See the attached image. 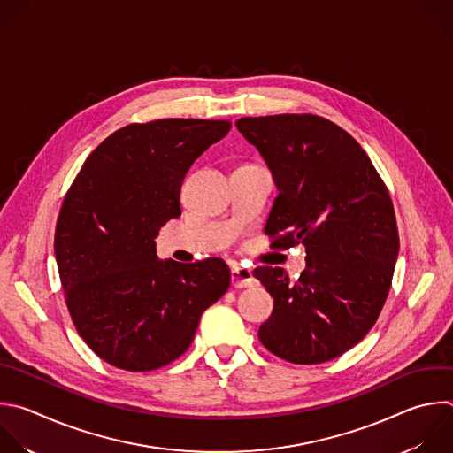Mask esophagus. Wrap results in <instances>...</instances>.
Instances as JSON below:
<instances>
[{"mask_svg":"<svg viewBox=\"0 0 453 453\" xmlns=\"http://www.w3.org/2000/svg\"><path fill=\"white\" fill-rule=\"evenodd\" d=\"M252 282H254V277L249 268H242L238 265L231 268V284L234 288H247V286H252Z\"/></svg>","mask_w":453,"mask_h":453,"instance_id":"34e87169","label":"esophagus"}]
</instances>
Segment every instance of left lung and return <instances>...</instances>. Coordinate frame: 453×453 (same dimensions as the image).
Segmentation results:
<instances>
[{"label": "left lung", "instance_id": "obj_1", "mask_svg": "<svg viewBox=\"0 0 453 453\" xmlns=\"http://www.w3.org/2000/svg\"><path fill=\"white\" fill-rule=\"evenodd\" d=\"M236 127L279 190L270 247L306 245L295 282L279 266L252 272L273 298L259 342L295 365L331 361L368 334L391 288L400 240L389 192L365 149L324 117H242Z\"/></svg>", "mask_w": 453, "mask_h": 453}]
</instances>
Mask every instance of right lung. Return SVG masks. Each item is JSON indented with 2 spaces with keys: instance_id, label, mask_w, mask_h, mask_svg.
Wrapping results in <instances>:
<instances>
[{
  "instance_id": "1",
  "label": "right lung",
  "mask_w": 453,
  "mask_h": 453,
  "mask_svg": "<svg viewBox=\"0 0 453 453\" xmlns=\"http://www.w3.org/2000/svg\"><path fill=\"white\" fill-rule=\"evenodd\" d=\"M229 120L158 119L104 138L73 181L55 257L73 324L108 365L162 368L187 352L201 315L227 291L229 266L158 259L155 238L181 215V183Z\"/></svg>"
}]
</instances>
